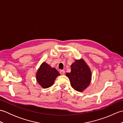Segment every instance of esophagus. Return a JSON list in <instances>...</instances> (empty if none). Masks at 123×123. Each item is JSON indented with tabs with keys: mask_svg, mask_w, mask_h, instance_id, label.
Listing matches in <instances>:
<instances>
[{
	"mask_svg": "<svg viewBox=\"0 0 123 123\" xmlns=\"http://www.w3.org/2000/svg\"><path fill=\"white\" fill-rule=\"evenodd\" d=\"M60 74L62 75H64L65 74V71L64 70H61L60 71Z\"/></svg>",
	"mask_w": 123,
	"mask_h": 123,
	"instance_id": "esophagus-1",
	"label": "esophagus"
}]
</instances>
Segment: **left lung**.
I'll return each mask as SVG.
<instances>
[{
    "instance_id": "1",
    "label": "left lung",
    "mask_w": 123,
    "mask_h": 123,
    "mask_svg": "<svg viewBox=\"0 0 123 123\" xmlns=\"http://www.w3.org/2000/svg\"><path fill=\"white\" fill-rule=\"evenodd\" d=\"M71 71L67 73L72 87L78 91H83L89 85L91 72L83 59L75 60L71 66Z\"/></svg>"
}]
</instances>
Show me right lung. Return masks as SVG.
<instances>
[{"instance_id":"right-lung-1","label":"right lung","mask_w":123,"mask_h":123,"mask_svg":"<svg viewBox=\"0 0 123 123\" xmlns=\"http://www.w3.org/2000/svg\"><path fill=\"white\" fill-rule=\"evenodd\" d=\"M60 75L59 72L45 62L41 64L36 73L37 81L42 87L48 88L53 85L56 78Z\"/></svg>"}]
</instances>
